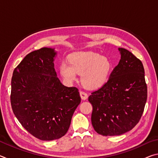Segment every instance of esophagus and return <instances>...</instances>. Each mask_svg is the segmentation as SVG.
<instances>
[{"mask_svg": "<svg viewBox=\"0 0 158 158\" xmlns=\"http://www.w3.org/2000/svg\"><path fill=\"white\" fill-rule=\"evenodd\" d=\"M80 96H81V99L82 100H86V99L88 98V94L85 92H84V91H80Z\"/></svg>", "mask_w": 158, "mask_h": 158, "instance_id": "obj_1", "label": "esophagus"}]
</instances>
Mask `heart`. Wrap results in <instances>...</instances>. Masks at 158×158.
Returning <instances> with one entry per match:
<instances>
[{"label":"heart","mask_w":158,"mask_h":158,"mask_svg":"<svg viewBox=\"0 0 158 158\" xmlns=\"http://www.w3.org/2000/svg\"><path fill=\"white\" fill-rule=\"evenodd\" d=\"M69 63L60 64V73L66 81H75L77 74H81V81L85 88L95 89L107 80L111 64L106 58L91 52L74 53L69 56Z\"/></svg>","instance_id":"heart-1"}]
</instances>
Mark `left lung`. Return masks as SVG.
I'll list each match as a JSON object with an SVG mask.
<instances>
[{
    "mask_svg": "<svg viewBox=\"0 0 158 158\" xmlns=\"http://www.w3.org/2000/svg\"><path fill=\"white\" fill-rule=\"evenodd\" d=\"M121 60L107 82L91 93V122L104 136H116L135 127L147 100V85L141 61L129 51L118 48Z\"/></svg>",
    "mask_w": 158,
    "mask_h": 158,
    "instance_id": "8db88e82",
    "label": "left lung"
}]
</instances>
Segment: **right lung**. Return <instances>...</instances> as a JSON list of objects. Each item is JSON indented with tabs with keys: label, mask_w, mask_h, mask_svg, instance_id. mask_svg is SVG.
Returning <instances> with one entry per match:
<instances>
[{
	"label": "right lung",
	"mask_w": 158,
	"mask_h": 158,
	"mask_svg": "<svg viewBox=\"0 0 158 158\" xmlns=\"http://www.w3.org/2000/svg\"><path fill=\"white\" fill-rule=\"evenodd\" d=\"M56 54L47 47L29 53L12 77V111L21 125L42 141L63 137L81 102L79 89L65 86L57 77L53 62Z\"/></svg>",
	"instance_id": "1"
}]
</instances>
